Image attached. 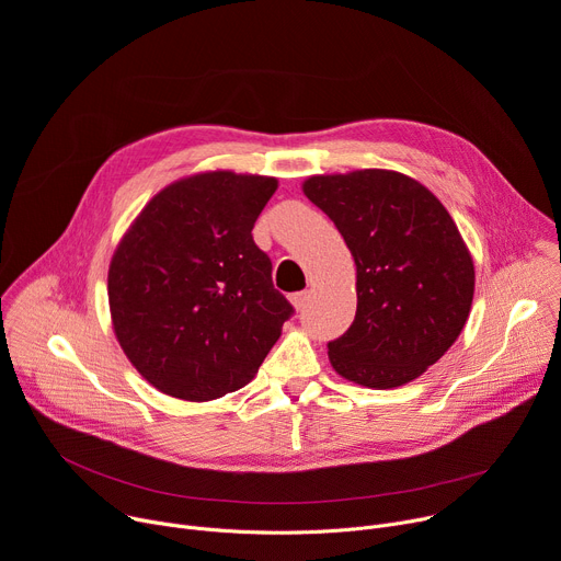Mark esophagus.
<instances>
[{"label": "esophagus", "mask_w": 561, "mask_h": 561, "mask_svg": "<svg viewBox=\"0 0 561 561\" xmlns=\"http://www.w3.org/2000/svg\"><path fill=\"white\" fill-rule=\"evenodd\" d=\"M308 300H310V291H308V289H306V291H296V294H291V304H294V308H296V310H306Z\"/></svg>", "instance_id": "34e87169"}]
</instances>
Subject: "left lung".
<instances>
[{
    "label": "left lung",
    "instance_id": "left-lung-1",
    "mask_svg": "<svg viewBox=\"0 0 561 561\" xmlns=\"http://www.w3.org/2000/svg\"><path fill=\"white\" fill-rule=\"evenodd\" d=\"M304 193L334 222L357 265V314L328 343L334 370L393 389L434 366L458 339L473 263L447 208L393 170L317 175Z\"/></svg>",
    "mask_w": 561,
    "mask_h": 561
}]
</instances>
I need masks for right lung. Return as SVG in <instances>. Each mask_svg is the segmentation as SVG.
Here are the masks:
<instances>
[{"mask_svg":"<svg viewBox=\"0 0 561 561\" xmlns=\"http://www.w3.org/2000/svg\"><path fill=\"white\" fill-rule=\"evenodd\" d=\"M278 182L229 170L170 184L114 251V332L161 393L208 402L242 389L294 314L251 229Z\"/></svg>","mask_w":561,"mask_h":561,"instance_id":"obj_1","label":"right lung"}]
</instances>
